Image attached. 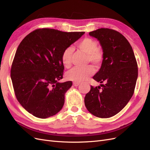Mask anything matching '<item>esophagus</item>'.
I'll list each match as a JSON object with an SVG mask.
<instances>
[{
	"mask_svg": "<svg viewBox=\"0 0 150 150\" xmlns=\"http://www.w3.org/2000/svg\"><path fill=\"white\" fill-rule=\"evenodd\" d=\"M73 85L74 86H78L79 85V83H78V82H74L73 83Z\"/></svg>",
	"mask_w": 150,
	"mask_h": 150,
	"instance_id": "obj_1",
	"label": "esophagus"
}]
</instances>
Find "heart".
<instances>
[{
  "mask_svg": "<svg viewBox=\"0 0 150 150\" xmlns=\"http://www.w3.org/2000/svg\"><path fill=\"white\" fill-rule=\"evenodd\" d=\"M97 41L90 38H85L78 44V47L88 54V60L95 66H98L103 61V52L102 50L98 47ZM73 49L71 47H66L61 55L62 64L66 67H69L71 65V57ZM94 73L93 68L90 66L84 67H76L67 72V78L71 81L81 82L88 79Z\"/></svg>",
  "mask_w": 150,
  "mask_h": 150,
  "instance_id": "obj_1",
  "label": "heart"
}]
</instances>
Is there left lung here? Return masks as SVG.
I'll use <instances>...</instances> for the list:
<instances>
[{
    "label": "left lung",
    "instance_id": "1",
    "mask_svg": "<svg viewBox=\"0 0 150 150\" xmlns=\"http://www.w3.org/2000/svg\"><path fill=\"white\" fill-rule=\"evenodd\" d=\"M89 34L100 42L104 57L93 78L101 86H91L84 104L94 116L108 118L121 111L132 97L138 78L137 62L129 42L119 32L101 28Z\"/></svg>",
    "mask_w": 150,
    "mask_h": 150
}]
</instances>
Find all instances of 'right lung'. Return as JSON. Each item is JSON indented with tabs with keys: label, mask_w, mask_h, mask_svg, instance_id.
<instances>
[{
	"label": "right lung",
	"mask_w": 150,
	"mask_h": 150,
	"mask_svg": "<svg viewBox=\"0 0 150 150\" xmlns=\"http://www.w3.org/2000/svg\"><path fill=\"white\" fill-rule=\"evenodd\" d=\"M84 34L38 29L26 35L19 45L11 77L17 101L33 116L47 118L63 107L65 93L72 82H58L62 79L64 69L61 55Z\"/></svg>",
	"instance_id": "add662e5"
}]
</instances>
